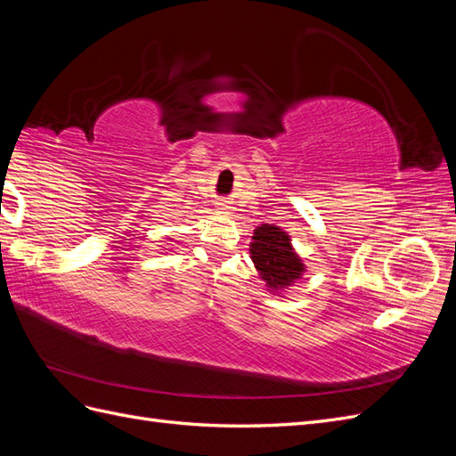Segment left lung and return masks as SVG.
I'll return each instance as SVG.
<instances>
[{"instance_id": "1", "label": "left lung", "mask_w": 456, "mask_h": 456, "mask_svg": "<svg viewBox=\"0 0 456 456\" xmlns=\"http://www.w3.org/2000/svg\"><path fill=\"white\" fill-rule=\"evenodd\" d=\"M251 258L262 280L273 289L291 285L305 270L300 258L293 253L287 233L270 224H262L255 230Z\"/></svg>"}]
</instances>
